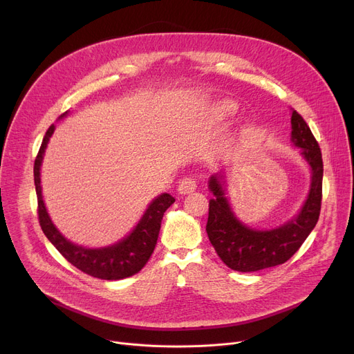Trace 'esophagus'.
I'll return each instance as SVG.
<instances>
[{
	"mask_svg": "<svg viewBox=\"0 0 354 354\" xmlns=\"http://www.w3.org/2000/svg\"><path fill=\"white\" fill-rule=\"evenodd\" d=\"M196 189V180L192 178V176H187L179 180L178 183V192L180 195H187V194H191Z\"/></svg>",
	"mask_w": 354,
	"mask_h": 354,
	"instance_id": "1",
	"label": "esophagus"
}]
</instances>
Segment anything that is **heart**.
Segmentation results:
<instances>
[{
    "instance_id": "heart-1",
    "label": "heart",
    "mask_w": 354,
    "mask_h": 354,
    "mask_svg": "<svg viewBox=\"0 0 354 354\" xmlns=\"http://www.w3.org/2000/svg\"><path fill=\"white\" fill-rule=\"evenodd\" d=\"M234 111H235V104L231 102H222L215 107V115L221 119L230 118L231 115H234Z\"/></svg>"
}]
</instances>
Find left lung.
Segmentation results:
<instances>
[{
	"label": "left lung",
	"mask_w": 354,
	"mask_h": 354,
	"mask_svg": "<svg viewBox=\"0 0 354 354\" xmlns=\"http://www.w3.org/2000/svg\"><path fill=\"white\" fill-rule=\"evenodd\" d=\"M291 142L301 147L311 167V185L300 214L280 228L259 231L238 221L225 196L222 175L209 179L207 234L219 258L234 271L251 272L284 264L299 251L320 216L323 196V159L320 146L299 111L292 110Z\"/></svg>",
	"instance_id": "1"
}]
</instances>
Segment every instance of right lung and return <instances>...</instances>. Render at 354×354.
Segmentation results:
<instances>
[{"instance_id": "obj_1", "label": "right lung", "mask_w": 354, "mask_h": 354, "mask_svg": "<svg viewBox=\"0 0 354 354\" xmlns=\"http://www.w3.org/2000/svg\"><path fill=\"white\" fill-rule=\"evenodd\" d=\"M66 115L67 111L62 115V118ZM53 132L54 124H51L46 132L40 151L37 153L34 162V183L37 202H39L37 214H39V222L44 235L70 264H73L84 274L100 278V280H122V278L135 275L146 266L149 258H151L159 236L163 214L175 202V198L169 194H162L160 196L153 199L135 230L115 245L91 250L70 243L54 227L44 207L41 195L40 166Z\"/></svg>"}]
</instances>
